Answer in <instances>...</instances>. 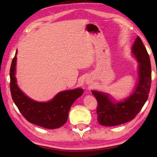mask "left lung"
<instances>
[{"label":"left lung","mask_w":157,"mask_h":157,"mask_svg":"<svg viewBox=\"0 0 157 157\" xmlns=\"http://www.w3.org/2000/svg\"><path fill=\"white\" fill-rule=\"evenodd\" d=\"M132 53L139 62V84L130 96L123 102L113 103L107 94L93 91L96 98L97 120L104 126H116L134 119L147 101L152 82V71L149 55L138 36L132 46Z\"/></svg>","instance_id":"obj_1"}]
</instances>
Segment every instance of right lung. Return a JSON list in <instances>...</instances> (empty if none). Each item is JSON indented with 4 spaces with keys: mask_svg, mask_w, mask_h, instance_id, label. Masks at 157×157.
<instances>
[{
    "mask_svg": "<svg viewBox=\"0 0 157 157\" xmlns=\"http://www.w3.org/2000/svg\"><path fill=\"white\" fill-rule=\"evenodd\" d=\"M17 50L10 67V91L18 110L30 123L47 129H57L64 124L68 112L77 98L83 94L82 89L60 92L48 102H38L31 100L21 91L15 78Z\"/></svg>",
    "mask_w": 157,
    "mask_h": 157,
    "instance_id": "right-lung-1",
    "label": "right lung"
}]
</instances>
